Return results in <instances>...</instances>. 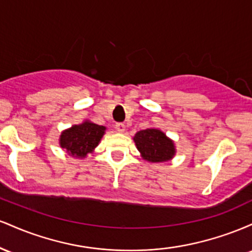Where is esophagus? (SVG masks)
I'll list each match as a JSON object with an SVG mask.
<instances>
[{
    "instance_id": "esophagus-1",
    "label": "esophagus",
    "mask_w": 252,
    "mask_h": 252,
    "mask_svg": "<svg viewBox=\"0 0 252 252\" xmlns=\"http://www.w3.org/2000/svg\"><path fill=\"white\" fill-rule=\"evenodd\" d=\"M115 129H116L118 132H124V131H126V124H124V123H116V126H115Z\"/></svg>"
}]
</instances>
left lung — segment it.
<instances>
[{"label":"left lung","instance_id":"1","mask_svg":"<svg viewBox=\"0 0 252 252\" xmlns=\"http://www.w3.org/2000/svg\"><path fill=\"white\" fill-rule=\"evenodd\" d=\"M134 142L142 158L149 162H164L175 155L174 142L158 129L140 130L134 136Z\"/></svg>","mask_w":252,"mask_h":252}]
</instances>
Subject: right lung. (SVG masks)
Returning a JSON list of instances; mask_svg holds the SVG:
<instances>
[{
    "mask_svg": "<svg viewBox=\"0 0 252 252\" xmlns=\"http://www.w3.org/2000/svg\"><path fill=\"white\" fill-rule=\"evenodd\" d=\"M105 132V126H98L90 121L63 130L60 135L59 144L68 155L74 158H85L94 152Z\"/></svg>",
    "mask_w": 252,
    "mask_h": 252,
    "instance_id": "obj_1",
    "label": "right lung"
}]
</instances>
